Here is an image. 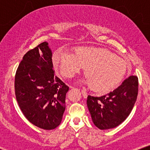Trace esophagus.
Instances as JSON below:
<instances>
[{
  "label": "esophagus",
  "mask_w": 150,
  "mask_h": 150,
  "mask_svg": "<svg viewBox=\"0 0 150 150\" xmlns=\"http://www.w3.org/2000/svg\"><path fill=\"white\" fill-rule=\"evenodd\" d=\"M81 92H82V96H83L84 98H87V95H88V94H87V92H86L85 90H84V89H82V90H81Z\"/></svg>",
  "instance_id": "1"
}]
</instances>
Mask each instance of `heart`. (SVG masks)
I'll list each match as a JSON object with an SVG mask.
<instances>
[{
  "mask_svg": "<svg viewBox=\"0 0 150 150\" xmlns=\"http://www.w3.org/2000/svg\"><path fill=\"white\" fill-rule=\"evenodd\" d=\"M53 61L65 78L73 77L85 68L87 83L99 92L115 88L127 71L124 59L103 48L80 46L75 49L74 54L58 50L53 54Z\"/></svg>",
  "mask_w": 150,
  "mask_h": 150,
  "instance_id": "b5f03b06",
  "label": "heart"
}]
</instances>
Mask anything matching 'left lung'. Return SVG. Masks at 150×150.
Instances as JSON below:
<instances>
[{
	"instance_id": "1",
	"label": "left lung",
	"mask_w": 150,
	"mask_h": 150,
	"mask_svg": "<svg viewBox=\"0 0 150 150\" xmlns=\"http://www.w3.org/2000/svg\"><path fill=\"white\" fill-rule=\"evenodd\" d=\"M138 94V77H128L116 89L101 97H87V104L94 124L101 130L113 128L126 119Z\"/></svg>"
}]
</instances>
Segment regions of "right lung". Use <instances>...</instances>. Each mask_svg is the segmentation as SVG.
Here are the masks:
<instances>
[{
    "mask_svg": "<svg viewBox=\"0 0 150 150\" xmlns=\"http://www.w3.org/2000/svg\"><path fill=\"white\" fill-rule=\"evenodd\" d=\"M69 87L55 76L52 53L44 42L24 55L15 77V93L27 120L39 128L53 130L61 123Z\"/></svg>",
    "mask_w": 150,
    "mask_h": 150,
    "instance_id": "obj_1",
    "label": "right lung"
}]
</instances>
